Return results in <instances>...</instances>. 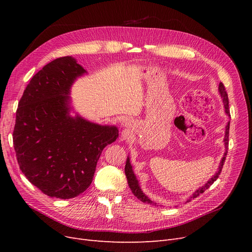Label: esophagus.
<instances>
[{
  "label": "esophagus",
  "mask_w": 252,
  "mask_h": 252,
  "mask_svg": "<svg viewBox=\"0 0 252 252\" xmlns=\"http://www.w3.org/2000/svg\"><path fill=\"white\" fill-rule=\"evenodd\" d=\"M123 126H125V127H127V128H128V126H129V122H127V121H126L125 123L123 124Z\"/></svg>",
  "instance_id": "34e87169"
}]
</instances>
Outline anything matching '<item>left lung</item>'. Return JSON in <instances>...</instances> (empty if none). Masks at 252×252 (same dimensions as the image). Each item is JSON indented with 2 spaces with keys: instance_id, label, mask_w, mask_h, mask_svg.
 <instances>
[{
  "instance_id": "8db88e82",
  "label": "left lung",
  "mask_w": 252,
  "mask_h": 252,
  "mask_svg": "<svg viewBox=\"0 0 252 252\" xmlns=\"http://www.w3.org/2000/svg\"><path fill=\"white\" fill-rule=\"evenodd\" d=\"M219 93H220V97H222V100H223V104H224V107H225V112L227 113L228 117H230V113H229V105H228V104H229V102H228V94H227V93H226L225 86H224L223 83H220V85H219ZM229 126H230V121L227 123V125H226V130H225L224 144H225V149H226V150H225V152H224V156H223L222 159H220V165H219V168H218L216 174L212 175V178H211L207 183H206L205 185L201 186L199 189H196L195 191L191 194V196H190L189 199L187 200V202L191 201L192 199H194V197L199 196L201 193H203V192L205 191V190L208 189V188L213 184V182L217 181V179L219 178V175H220V171H222L223 165H224V162H225V158H226V156H227L228 140H229V138H228V136H229ZM125 174H126V178H127L128 185H129V187H130L132 193H133L136 197H138V199H139L140 201H142L143 203L150 204V205H151V204H152V205H157V203L152 202V201L149 199V197L143 192V190H142L141 187H140L139 181L136 180V177H135V174H134V172H133L132 166H131V164H130V158H129V157L127 158L126 165H125Z\"/></svg>"
}]
</instances>
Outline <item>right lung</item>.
Listing matches in <instances>:
<instances>
[{
	"label": "right lung",
	"instance_id": "1",
	"mask_svg": "<svg viewBox=\"0 0 252 252\" xmlns=\"http://www.w3.org/2000/svg\"><path fill=\"white\" fill-rule=\"evenodd\" d=\"M85 73L72 57L53 60L33 75L18 105L12 135L20 169L50 197L85 191L103 149L119 136L117 126L70 114L71 86Z\"/></svg>",
	"mask_w": 252,
	"mask_h": 252
}]
</instances>
